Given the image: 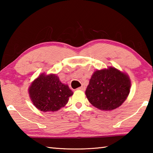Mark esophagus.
I'll return each instance as SVG.
<instances>
[{"mask_svg": "<svg viewBox=\"0 0 153 153\" xmlns=\"http://www.w3.org/2000/svg\"><path fill=\"white\" fill-rule=\"evenodd\" d=\"M78 90H82V91H84L85 90H86V87H85L84 86H81V87H79V88H77Z\"/></svg>", "mask_w": 153, "mask_h": 153, "instance_id": "obj_1", "label": "esophagus"}]
</instances>
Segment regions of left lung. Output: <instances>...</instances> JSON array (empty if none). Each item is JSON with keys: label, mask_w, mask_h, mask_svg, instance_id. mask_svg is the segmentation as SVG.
Instances as JSON below:
<instances>
[{"label": "left lung", "mask_w": 153, "mask_h": 153, "mask_svg": "<svg viewBox=\"0 0 153 153\" xmlns=\"http://www.w3.org/2000/svg\"><path fill=\"white\" fill-rule=\"evenodd\" d=\"M131 83L129 77L114 67L93 74L86 90L88 100L95 107L111 111L122 105L128 97Z\"/></svg>", "instance_id": "8db88e82"}]
</instances>
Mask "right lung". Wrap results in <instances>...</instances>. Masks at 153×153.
Returning <instances> with one entry per match:
<instances>
[{
  "label": "right lung",
  "instance_id": "add662e5",
  "mask_svg": "<svg viewBox=\"0 0 153 153\" xmlns=\"http://www.w3.org/2000/svg\"><path fill=\"white\" fill-rule=\"evenodd\" d=\"M29 94L36 108L44 112H54L65 106L74 93L56 75L41 74L32 83Z\"/></svg>",
  "mask_w": 153,
  "mask_h": 153
}]
</instances>
